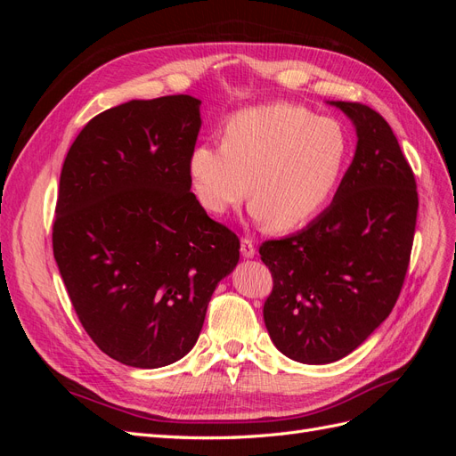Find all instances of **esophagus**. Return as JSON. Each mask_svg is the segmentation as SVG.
<instances>
[{"mask_svg":"<svg viewBox=\"0 0 456 456\" xmlns=\"http://www.w3.org/2000/svg\"><path fill=\"white\" fill-rule=\"evenodd\" d=\"M241 255H243L245 258H253V256L256 255L253 240H247V238L241 240Z\"/></svg>","mask_w":456,"mask_h":456,"instance_id":"obj_1","label":"esophagus"}]
</instances>
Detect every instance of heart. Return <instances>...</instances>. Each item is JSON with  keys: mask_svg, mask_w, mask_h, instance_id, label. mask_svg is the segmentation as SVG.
<instances>
[{"mask_svg": "<svg viewBox=\"0 0 456 456\" xmlns=\"http://www.w3.org/2000/svg\"><path fill=\"white\" fill-rule=\"evenodd\" d=\"M348 156L340 121L272 102L232 114L223 144L201 142L190 151L188 173L207 213L224 215L249 194L258 223L287 233L312 223L333 200Z\"/></svg>", "mask_w": 456, "mask_h": 456, "instance_id": "b5f03b06", "label": "heart"}]
</instances>
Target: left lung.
<instances>
[{"instance_id":"8db88e82","label":"left lung","mask_w":456,"mask_h":456,"mask_svg":"<svg viewBox=\"0 0 456 456\" xmlns=\"http://www.w3.org/2000/svg\"><path fill=\"white\" fill-rule=\"evenodd\" d=\"M357 134L355 154L327 209L293 236L260 245L273 289L265 323L283 355L308 365L354 352L390 315L415 238V175L379 112L329 102Z\"/></svg>"}]
</instances>
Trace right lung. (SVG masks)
Returning a JSON list of instances; mask_svg holds the SVG:
<instances>
[{
	"instance_id": "right-lung-1",
	"label": "right lung",
	"mask_w": 456,
	"mask_h": 456,
	"mask_svg": "<svg viewBox=\"0 0 456 456\" xmlns=\"http://www.w3.org/2000/svg\"><path fill=\"white\" fill-rule=\"evenodd\" d=\"M200 104L171 94L110 108L62 165L54 260L87 335L129 367L171 365L194 348L240 260L236 233L190 191Z\"/></svg>"
}]
</instances>
